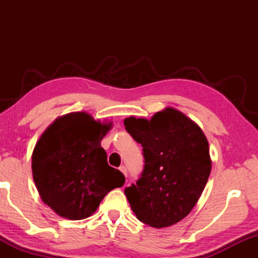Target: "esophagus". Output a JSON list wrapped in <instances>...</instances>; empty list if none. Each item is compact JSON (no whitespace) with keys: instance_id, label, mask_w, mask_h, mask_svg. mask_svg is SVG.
Masks as SVG:
<instances>
[{"instance_id":"esophagus-1","label":"esophagus","mask_w":258,"mask_h":258,"mask_svg":"<svg viewBox=\"0 0 258 258\" xmlns=\"http://www.w3.org/2000/svg\"><path fill=\"white\" fill-rule=\"evenodd\" d=\"M119 169H120V172H121V173H123L125 176H126V175H127V171H126V167H125V166H120V167H119Z\"/></svg>"}]
</instances>
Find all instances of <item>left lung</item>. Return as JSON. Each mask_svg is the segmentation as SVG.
<instances>
[{
    "label": "left lung",
    "mask_w": 258,
    "mask_h": 258,
    "mask_svg": "<svg viewBox=\"0 0 258 258\" xmlns=\"http://www.w3.org/2000/svg\"><path fill=\"white\" fill-rule=\"evenodd\" d=\"M125 128L141 143L145 166L125 189L138 220L166 228L183 220L197 204L211 174L208 141L202 128L174 108L150 120L130 117Z\"/></svg>",
    "instance_id": "1"
}]
</instances>
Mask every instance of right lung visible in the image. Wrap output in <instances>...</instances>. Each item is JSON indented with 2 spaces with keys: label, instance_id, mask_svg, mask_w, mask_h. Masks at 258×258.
Segmentation results:
<instances>
[{
  "label": "right lung",
  "instance_id": "1",
  "mask_svg": "<svg viewBox=\"0 0 258 258\" xmlns=\"http://www.w3.org/2000/svg\"><path fill=\"white\" fill-rule=\"evenodd\" d=\"M111 123L84 111L56 118L41 135L32 156L33 178L41 198L61 217L83 220L97 211L125 176L108 165L101 140Z\"/></svg>",
  "mask_w": 258,
  "mask_h": 258
}]
</instances>
